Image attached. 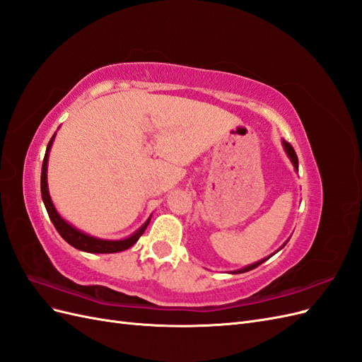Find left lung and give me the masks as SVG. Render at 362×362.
I'll use <instances>...</instances> for the list:
<instances>
[{
	"instance_id": "obj_1",
	"label": "left lung",
	"mask_w": 362,
	"mask_h": 362,
	"mask_svg": "<svg viewBox=\"0 0 362 362\" xmlns=\"http://www.w3.org/2000/svg\"><path fill=\"white\" fill-rule=\"evenodd\" d=\"M282 148H284V151H286V154H287V157L290 158V161H291V164L294 166V170L298 172L299 170V160H298V156H296V152H294V149H293V146L288 144V141H286V140H282ZM290 240V238H288ZM287 240V242H288ZM287 242L284 243L276 252H279L284 246L287 245ZM273 255V254H272ZM270 255V257H272ZM270 257H267V258H262V259H259V261H257V262H254V264H249V266H246V267H243V269H238V270H234V272H231L233 275H237V273H245V272H249V270H252V269H255V267H258L259 264H262V262L264 261H267Z\"/></svg>"
}]
</instances>
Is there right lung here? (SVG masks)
Listing matches in <instances>:
<instances>
[{"instance_id":"1","label":"right lung","mask_w":362,"mask_h":362,"mask_svg":"<svg viewBox=\"0 0 362 362\" xmlns=\"http://www.w3.org/2000/svg\"><path fill=\"white\" fill-rule=\"evenodd\" d=\"M54 139H56V133L51 137L49 144L47 146V152H45V158H43V164H42V173H40V193H42V201L45 204V208L48 211V216L51 218L52 225L56 226L57 233L62 235V238L64 242H68L71 246H74L75 249L83 250V252H89V254H115V252H122L128 247L133 246L137 240L140 238V235L145 233L146 226L149 225L151 217H148V221L141 225L137 231H134L131 235L125 237V238H119V240H108V238H100V237H93L90 234H87L81 229L75 228L74 225H71L69 222L64 221V218L59 214L57 208L54 206L52 199L49 196V190H48V158H49V151L51 146L54 144Z\"/></svg>"}]
</instances>
